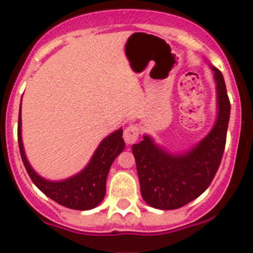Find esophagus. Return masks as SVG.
<instances>
[{"instance_id": "obj_1", "label": "esophagus", "mask_w": 253, "mask_h": 253, "mask_svg": "<svg viewBox=\"0 0 253 253\" xmlns=\"http://www.w3.org/2000/svg\"><path fill=\"white\" fill-rule=\"evenodd\" d=\"M138 137H139V128H138V125L131 124L125 128L123 138H124L126 144H133V143H135L137 142Z\"/></svg>"}]
</instances>
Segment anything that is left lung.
<instances>
[{
	"instance_id": "obj_1",
	"label": "left lung",
	"mask_w": 253,
	"mask_h": 253,
	"mask_svg": "<svg viewBox=\"0 0 253 253\" xmlns=\"http://www.w3.org/2000/svg\"><path fill=\"white\" fill-rule=\"evenodd\" d=\"M216 90V119L209 133L189 149L172 152L144 134L133 144L140 193L152 208L172 210L202 195L213 181L222 161L231 115L222 72L209 64Z\"/></svg>"
}]
</instances>
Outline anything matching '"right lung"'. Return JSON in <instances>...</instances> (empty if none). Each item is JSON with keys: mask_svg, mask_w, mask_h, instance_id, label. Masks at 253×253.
Returning <instances> with one entry per match:
<instances>
[{"mask_svg": "<svg viewBox=\"0 0 253 253\" xmlns=\"http://www.w3.org/2000/svg\"><path fill=\"white\" fill-rule=\"evenodd\" d=\"M20 153L22 162L30 176L31 181L37 185L42 193L51 200L69 209L90 210L96 208L104 199L106 193V178L114 160L123 152L125 142L123 139V128L113 131L100 142L84 169L68 178L59 181L48 180L40 176L29 163L25 154L21 135V104L19 113V128H17Z\"/></svg>", "mask_w": 253, "mask_h": 253, "instance_id": "1", "label": "right lung"}]
</instances>
